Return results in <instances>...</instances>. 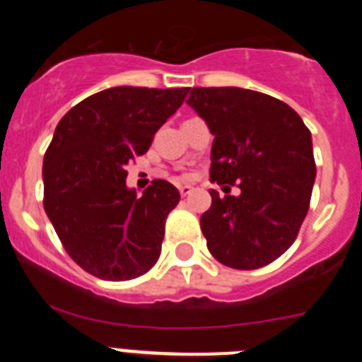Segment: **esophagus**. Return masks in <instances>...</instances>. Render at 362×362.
I'll list each match as a JSON object with an SVG mask.
<instances>
[{
  "label": "esophagus",
  "instance_id": "esophagus-1",
  "mask_svg": "<svg viewBox=\"0 0 362 362\" xmlns=\"http://www.w3.org/2000/svg\"><path fill=\"white\" fill-rule=\"evenodd\" d=\"M192 190H194V188H192L190 185H179V192H181V196H188V194H192Z\"/></svg>",
  "mask_w": 362,
  "mask_h": 362
}]
</instances>
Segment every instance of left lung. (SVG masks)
<instances>
[{
    "mask_svg": "<svg viewBox=\"0 0 362 362\" xmlns=\"http://www.w3.org/2000/svg\"><path fill=\"white\" fill-rule=\"evenodd\" d=\"M214 136L210 179L239 183L201 216L210 254L230 268L255 270L296 241L315 181L312 134L279 99L238 86L192 88L187 101ZM228 188V187H225Z\"/></svg>",
    "mask_w": 362,
    "mask_h": 362,
    "instance_id": "8db88e82",
    "label": "left lung"
}]
</instances>
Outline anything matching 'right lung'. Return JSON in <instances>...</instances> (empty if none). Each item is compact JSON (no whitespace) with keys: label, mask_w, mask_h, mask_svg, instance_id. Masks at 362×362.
<instances>
[{"label":"right lung","mask_w":362,"mask_h":362,"mask_svg":"<svg viewBox=\"0 0 362 362\" xmlns=\"http://www.w3.org/2000/svg\"><path fill=\"white\" fill-rule=\"evenodd\" d=\"M188 88L114 86L70 108L43 159L45 212L70 257L105 281L139 277L158 263L179 190L156 179L143 196L127 187L141 156Z\"/></svg>","instance_id":"obj_1"}]
</instances>
